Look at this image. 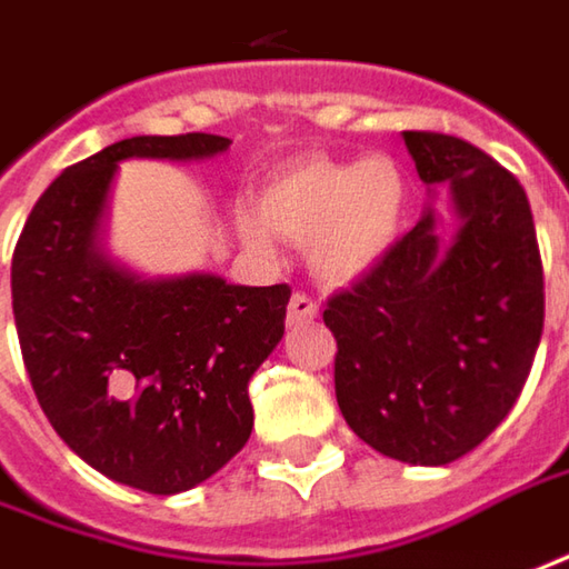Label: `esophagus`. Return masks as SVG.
<instances>
[{
    "mask_svg": "<svg viewBox=\"0 0 569 569\" xmlns=\"http://www.w3.org/2000/svg\"><path fill=\"white\" fill-rule=\"evenodd\" d=\"M318 318V306H315V299L306 296V292H292V299H289V309H286V321L289 325H309Z\"/></svg>",
    "mask_w": 569,
    "mask_h": 569,
    "instance_id": "esophagus-1",
    "label": "esophagus"
}]
</instances>
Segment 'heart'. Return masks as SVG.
Here are the masks:
<instances>
[{
  "instance_id": "obj_1",
  "label": "heart",
  "mask_w": 569,
  "mask_h": 569,
  "mask_svg": "<svg viewBox=\"0 0 569 569\" xmlns=\"http://www.w3.org/2000/svg\"><path fill=\"white\" fill-rule=\"evenodd\" d=\"M410 181L401 161L311 159L280 168L258 197L244 238L263 248L267 232L306 244L315 277L353 283L395 248L408 222Z\"/></svg>"
}]
</instances>
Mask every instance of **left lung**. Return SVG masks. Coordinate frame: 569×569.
Returning a JSON list of instances; mask_svg holds the SVG:
<instances>
[{"label": "left lung", "mask_w": 569, "mask_h": 569, "mask_svg": "<svg viewBox=\"0 0 569 569\" xmlns=\"http://www.w3.org/2000/svg\"><path fill=\"white\" fill-rule=\"evenodd\" d=\"M423 184H449L458 229H410L362 280L333 292V391L366 446L449 465L503 423L545 328V270L529 197L478 146L405 130Z\"/></svg>", "instance_id": "obj_1"}]
</instances>
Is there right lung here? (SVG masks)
Wrapping results in <instances>:
<instances>
[{
	"label": "right lung",
	"mask_w": 569,
	"mask_h": 569,
	"mask_svg": "<svg viewBox=\"0 0 569 569\" xmlns=\"http://www.w3.org/2000/svg\"><path fill=\"white\" fill-rule=\"evenodd\" d=\"M229 142H113L40 193L12 254L14 328L47 420L94 471L159 497L212 478L248 442V382L283 337L292 289L139 280L94 236L117 161L210 159Z\"/></svg>",
	"instance_id": "add662e5"
}]
</instances>
